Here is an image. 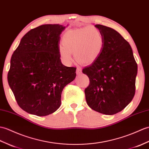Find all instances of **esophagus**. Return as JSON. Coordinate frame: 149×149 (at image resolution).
I'll return each mask as SVG.
<instances>
[{"label":"esophagus","instance_id":"34e87169","mask_svg":"<svg viewBox=\"0 0 149 149\" xmlns=\"http://www.w3.org/2000/svg\"><path fill=\"white\" fill-rule=\"evenodd\" d=\"M82 73V69L81 68H77L76 70V74H81Z\"/></svg>","mask_w":149,"mask_h":149}]
</instances>
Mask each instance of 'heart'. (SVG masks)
<instances>
[{"instance_id":"1","label":"heart","mask_w":149,"mask_h":149,"mask_svg":"<svg viewBox=\"0 0 149 149\" xmlns=\"http://www.w3.org/2000/svg\"><path fill=\"white\" fill-rule=\"evenodd\" d=\"M62 43L59 47V53L65 63H72L73 53L81 63L90 64L101 53L103 38L97 28L90 26L68 31L63 36Z\"/></svg>"}]
</instances>
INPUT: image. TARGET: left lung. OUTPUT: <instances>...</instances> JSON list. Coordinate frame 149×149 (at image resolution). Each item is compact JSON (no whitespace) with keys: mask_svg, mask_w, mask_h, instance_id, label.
I'll list each match as a JSON object with an SVG mask.
<instances>
[{"mask_svg":"<svg viewBox=\"0 0 149 149\" xmlns=\"http://www.w3.org/2000/svg\"><path fill=\"white\" fill-rule=\"evenodd\" d=\"M95 27L103 36V47L96 60L82 70L89 79L86 100L93 110L113 115L134 97L137 63L129 42L119 32L102 25Z\"/></svg>","mask_w":149,"mask_h":149,"instance_id":"left-lung-1","label":"left lung"}]
</instances>
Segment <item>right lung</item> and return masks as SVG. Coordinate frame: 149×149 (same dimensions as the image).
I'll return each instance as SVG.
<instances>
[{
  "instance_id": "add662e5",
  "label": "right lung",
  "mask_w": 149,
  "mask_h": 149,
  "mask_svg": "<svg viewBox=\"0 0 149 149\" xmlns=\"http://www.w3.org/2000/svg\"><path fill=\"white\" fill-rule=\"evenodd\" d=\"M65 26L42 25L24 36L11 59L9 85L24 111L37 116L54 112L65 86L73 81L76 68L61 63L60 34Z\"/></svg>"
}]
</instances>
